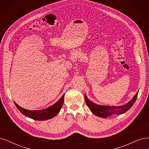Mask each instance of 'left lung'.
<instances>
[{
  "mask_svg": "<svg viewBox=\"0 0 149 149\" xmlns=\"http://www.w3.org/2000/svg\"><path fill=\"white\" fill-rule=\"evenodd\" d=\"M138 93L135 95L133 98L130 100L129 102H127L126 104L121 106H101L96 104L90 101L87 96L84 95V98L86 103L87 106L89 107V108L91 110V111L93 113L98 117H100L102 118H105L107 117L111 116L113 114H118L120 115L122 114L125 113V112H127L130 108L134 104L136 101V99L137 97Z\"/></svg>",
  "mask_w": 149,
  "mask_h": 149,
  "instance_id": "left-lung-1",
  "label": "left lung"
}]
</instances>
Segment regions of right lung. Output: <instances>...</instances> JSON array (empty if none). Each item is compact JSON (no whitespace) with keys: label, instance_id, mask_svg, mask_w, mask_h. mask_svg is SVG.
Instances as JSON below:
<instances>
[{"label":"right lung","instance_id":"obj_1","mask_svg":"<svg viewBox=\"0 0 149 149\" xmlns=\"http://www.w3.org/2000/svg\"><path fill=\"white\" fill-rule=\"evenodd\" d=\"M64 97L65 94H63L60 100L53 105L46 108V109L38 111L25 109L24 108L19 106L17 104H16V102H14V104L21 113L28 117V118L36 120H45L54 118L60 112L63 104Z\"/></svg>","mask_w":149,"mask_h":149}]
</instances>
